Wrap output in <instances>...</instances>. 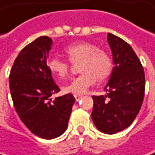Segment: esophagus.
Listing matches in <instances>:
<instances>
[{
	"label": "esophagus",
	"instance_id": "34e87169",
	"mask_svg": "<svg viewBox=\"0 0 155 155\" xmlns=\"http://www.w3.org/2000/svg\"><path fill=\"white\" fill-rule=\"evenodd\" d=\"M74 97H75V100H76V101H79L80 99L82 98V95H79V94H75V95H74Z\"/></svg>",
	"mask_w": 155,
	"mask_h": 155
}]
</instances>
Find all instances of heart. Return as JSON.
I'll return each instance as SVG.
<instances>
[{
	"label": "heart",
	"mask_w": 155,
	"mask_h": 155,
	"mask_svg": "<svg viewBox=\"0 0 155 155\" xmlns=\"http://www.w3.org/2000/svg\"><path fill=\"white\" fill-rule=\"evenodd\" d=\"M64 53L71 63L81 61L79 71L82 72L63 87L66 93L80 95L94 85L97 79L103 81L111 74L113 64L108 53L91 42H74L65 48ZM48 68L59 79H64L70 72L71 66L63 60L51 58L48 61Z\"/></svg>",
	"instance_id": "b5f03b06"
}]
</instances>
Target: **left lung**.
<instances>
[{"instance_id": "obj_1", "label": "left lung", "mask_w": 155, "mask_h": 155, "mask_svg": "<svg viewBox=\"0 0 155 155\" xmlns=\"http://www.w3.org/2000/svg\"><path fill=\"white\" fill-rule=\"evenodd\" d=\"M107 41L114 68L105 88L107 94L92 96V119L100 131L114 134L127 129L138 115L144 97L145 76L139 58L127 42L109 33Z\"/></svg>"}]
</instances>
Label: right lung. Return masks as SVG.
<instances>
[{
	"label": "right lung",
	"mask_w": 155,
	"mask_h": 155,
	"mask_svg": "<svg viewBox=\"0 0 155 155\" xmlns=\"http://www.w3.org/2000/svg\"><path fill=\"white\" fill-rule=\"evenodd\" d=\"M52 39L43 36L25 46L11 69L9 84L15 111L35 135L50 140L67 129L75 98L67 94L52 100L60 92L47 64Z\"/></svg>",
	"instance_id": "add662e5"
}]
</instances>
